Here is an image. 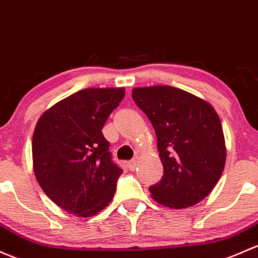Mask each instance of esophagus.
I'll list each match as a JSON object with an SVG mask.
<instances>
[{
	"instance_id": "34e87169",
	"label": "esophagus",
	"mask_w": 258,
	"mask_h": 258,
	"mask_svg": "<svg viewBox=\"0 0 258 258\" xmlns=\"http://www.w3.org/2000/svg\"><path fill=\"white\" fill-rule=\"evenodd\" d=\"M137 164H138V162L136 161V159H132V161H130L128 163H127V167H128L130 170H132V172H134V170L137 168Z\"/></svg>"
}]
</instances>
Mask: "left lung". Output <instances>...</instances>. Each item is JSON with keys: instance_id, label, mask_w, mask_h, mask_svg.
<instances>
[{"instance_id": "left-lung-1", "label": "left lung", "mask_w": 258, "mask_h": 258, "mask_svg": "<svg viewBox=\"0 0 258 258\" xmlns=\"http://www.w3.org/2000/svg\"><path fill=\"white\" fill-rule=\"evenodd\" d=\"M132 99L152 122L163 164L152 198L170 209L193 207L220 179L226 161L218 113L205 100L181 89L154 85L132 89Z\"/></svg>"}]
</instances>
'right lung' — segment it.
I'll return each instance as SVG.
<instances>
[{"instance_id":"right-lung-1","label":"right lung","mask_w":258,"mask_h":258,"mask_svg":"<svg viewBox=\"0 0 258 258\" xmlns=\"http://www.w3.org/2000/svg\"><path fill=\"white\" fill-rule=\"evenodd\" d=\"M124 96L123 88H90L44 111L32 141L33 170L48 198L89 218L112 200L122 169L111 159L101 130Z\"/></svg>"}]
</instances>
